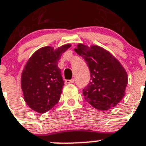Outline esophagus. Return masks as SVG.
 Instances as JSON below:
<instances>
[{
    "label": "esophagus",
    "instance_id": "1",
    "mask_svg": "<svg viewBox=\"0 0 146 146\" xmlns=\"http://www.w3.org/2000/svg\"><path fill=\"white\" fill-rule=\"evenodd\" d=\"M74 81H75V79H66V80H65V82H66V83H73V82H74Z\"/></svg>",
    "mask_w": 146,
    "mask_h": 146
}]
</instances>
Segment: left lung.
Instances as JSON below:
<instances>
[{
	"mask_svg": "<svg viewBox=\"0 0 146 146\" xmlns=\"http://www.w3.org/2000/svg\"><path fill=\"white\" fill-rule=\"evenodd\" d=\"M88 66L91 80L82 94L92 106L100 110L114 107L122 100L127 85V74L118 60L99 46L78 45L74 49Z\"/></svg>",
	"mask_w": 146,
	"mask_h": 146,
	"instance_id": "1",
	"label": "left lung"
}]
</instances>
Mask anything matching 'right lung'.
Listing matches in <instances>:
<instances>
[{"label": "right lung", "instance_id": "1", "mask_svg": "<svg viewBox=\"0 0 146 146\" xmlns=\"http://www.w3.org/2000/svg\"><path fill=\"white\" fill-rule=\"evenodd\" d=\"M70 47V44L57 49L42 47L26 64L22 75V89L25 101L35 112L44 113L60 100L64 82L58 62Z\"/></svg>", "mask_w": 146, "mask_h": 146}]
</instances>
